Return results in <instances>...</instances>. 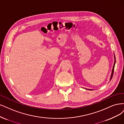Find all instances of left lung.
<instances>
[{
    "label": "left lung",
    "mask_w": 124,
    "mask_h": 124,
    "mask_svg": "<svg viewBox=\"0 0 124 124\" xmlns=\"http://www.w3.org/2000/svg\"><path fill=\"white\" fill-rule=\"evenodd\" d=\"M114 65H113V69H112V73H111V76H110V81L112 79V77H113L114 70V66H115V57L114 54ZM85 89L89 90H92V89Z\"/></svg>",
    "instance_id": "8db88e82"
}]
</instances>
